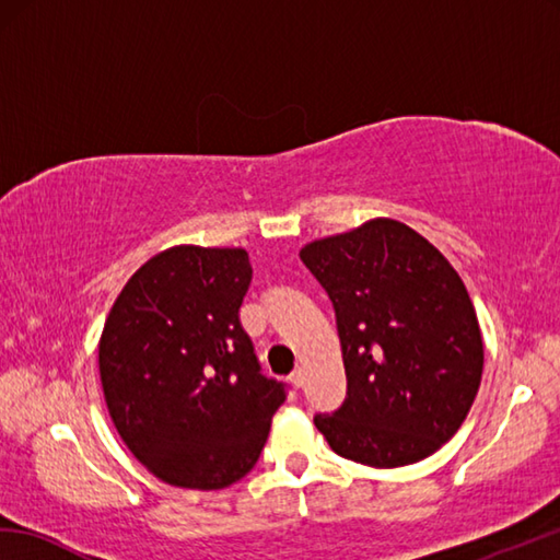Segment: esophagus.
Here are the masks:
<instances>
[{
  "instance_id": "obj_1",
  "label": "esophagus",
  "mask_w": 560,
  "mask_h": 560,
  "mask_svg": "<svg viewBox=\"0 0 560 560\" xmlns=\"http://www.w3.org/2000/svg\"><path fill=\"white\" fill-rule=\"evenodd\" d=\"M291 382H293L295 386H303V384H305V372H303L301 365H298V368L291 372Z\"/></svg>"
}]
</instances>
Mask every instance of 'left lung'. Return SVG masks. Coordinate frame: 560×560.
<instances>
[{"label":"left lung","mask_w":560,"mask_h":560,"mask_svg":"<svg viewBox=\"0 0 560 560\" xmlns=\"http://www.w3.org/2000/svg\"><path fill=\"white\" fill-rule=\"evenodd\" d=\"M336 312L348 392L315 424L339 456L400 467L432 456L470 412L482 334L458 271L418 231L372 219L301 250Z\"/></svg>","instance_id":"1"}]
</instances>
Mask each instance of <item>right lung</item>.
Returning a JSON list of instances; mask_svg holds the SVG:
<instances>
[{
    "mask_svg": "<svg viewBox=\"0 0 560 560\" xmlns=\"http://www.w3.org/2000/svg\"><path fill=\"white\" fill-rule=\"evenodd\" d=\"M250 281L241 248L176 245L128 279L104 322L100 380L112 422L166 485L238 482L289 396L262 374L241 324Z\"/></svg>",
    "mask_w": 560,
    "mask_h": 560,
    "instance_id": "obj_1",
    "label": "right lung"
}]
</instances>
